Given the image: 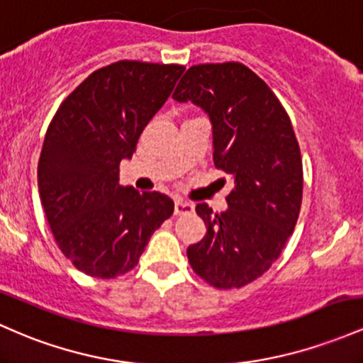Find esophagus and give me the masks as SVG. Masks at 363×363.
<instances>
[{
	"instance_id": "1",
	"label": "esophagus",
	"mask_w": 363,
	"mask_h": 363,
	"mask_svg": "<svg viewBox=\"0 0 363 363\" xmlns=\"http://www.w3.org/2000/svg\"><path fill=\"white\" fill-rule=\"evenodd\" d=\"M175 215H184V213H193L194 212V205L189 201L184 200H175V206H174Z\"/></svg>"
}]
</instances>
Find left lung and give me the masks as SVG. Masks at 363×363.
I'll use <instances>...</instances> for the list:
<instances>
[{
  "label": "left lung",
  "instance_id": "left-lung-1",
  "mask_svg": "<svg viewBox=\"0 0 363 363\" xmlns=\"http://www.w3.org/2000/svg\"><path fill=\"white\" fill-rule=\"evenodd\" d=\"M172 98L208 113L213 163L234 179L225 212L196 205L206 234L188 248L189 265L213 288H242L277 260L300 215L303 163L291 121L265 81L240 62L193 65Z\"/></svg>",
  "mask_w": 363,
  "mask_h": 363
}]
</instances>
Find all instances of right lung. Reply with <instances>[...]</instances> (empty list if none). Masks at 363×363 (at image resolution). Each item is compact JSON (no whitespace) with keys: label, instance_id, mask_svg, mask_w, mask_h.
Listing matches in <instances>:
<instances>
[{"label":"right lung","instance_id":"obj_1","mask_svg":"<svg viewBox=\"0 0 363 363\" xmlns=\"http://www.w3.org/2000/svg\"><path fill=\"white\" fill-rule=\"evenodd\" d=\"M182 72L175 63H110L87 75L48 125L38 165L41 205L60 252L87 276L133 270L174 213L169 196L123 188L118 172Z\"/></svg>","mask_w":363,"mask_h":363}]
</instances>
